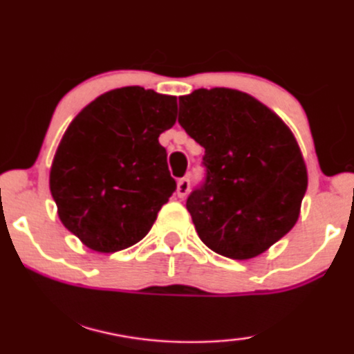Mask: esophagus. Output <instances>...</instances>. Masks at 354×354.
<instances>
[{
	"mask_svg": "<svg viewBox=\"0 0 354 354\" xmlns=\"http://www.w3.org/2000/svg\"><path fill=\"white\" fill-rule=\"evenodd\" d=\"M188 192H190V180L187 177H183L177 182V196L178 198H183V196H187Z\"/></svg>",
	"mask_w": 354,
	"mask_h": 354,
	"instance_id": "obj_1",
	"label": "esophagus"
}]
</instances>
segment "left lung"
Returning a JSON list of instances; mask_svg holds the SVG:
<instances>
[{"label":"left lung","instance_id":"8db88e82","mask_svg":"<svg viewBox=\"0 0 354 354\" xmlns=\"http://www.w3.org/2000/svg\"><path fill=\"white\" fill-rule=\"evenodd\" d=\"M178 102V123L205 148L206 180L187 198L198 237L227 259L263 254L295 227L307 190L295 135L237 89L201 87Z\"/></svg>","mask_w":354,"mask_h":354}]
</instances>
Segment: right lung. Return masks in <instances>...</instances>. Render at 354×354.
Masks as SVG:
<instances>
[{"mask_svg": "<svg viewBox=\"0 0 354 354\" xmlns=\"http://www.w3.org/2000/svg\"><path fill=\"white\" fill-rule=\"evenodd\" d=\"M177 120L176 95L112 89L73 118L50 167L59 221L91 250L140 242L176 190L159 135Z\"/></svg>", "mask_w": 354, "mask_h": 354, "instance_id": "right-lung-1", "label": "right lung"}]
</instances>
